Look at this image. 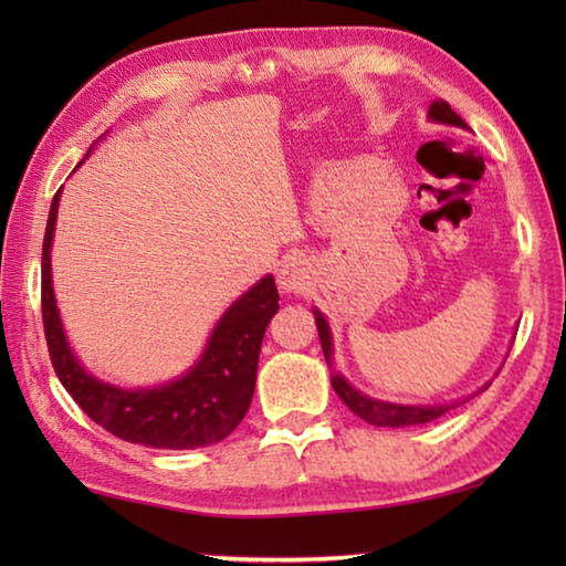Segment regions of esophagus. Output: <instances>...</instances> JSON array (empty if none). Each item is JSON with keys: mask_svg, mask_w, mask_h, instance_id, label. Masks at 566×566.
<instances>
[{"mask_svg": "<svg viewBox=\"0 0 566 566\" xmlns=\"http://www.w3.org/2000/svg\"><path fill=\"white\" fill-rule=\"evenodd\" d=\"M276 282H280L284 292L300 294L306 290V286H310V274H306L302 262H286V264H282L280 274H276Z\"/></svg>", "mask_w": 566, "mask_h": 566, "instance_id": "1", "label": "esophagus"}]
</instances>
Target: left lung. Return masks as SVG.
<instances>
[{"mask_svg": "<svg viewBox=\"0 0 566 566\" xmlns=\"http://www.w3.org/2000/svg\"><path fill=\"white\" fill-rule=\"evenodd\" d=\"M429 117L434 122L442 124H454V127H467V122L459 117V114L449 107L444 99L432 102L429 107ZM317 314V332H319V342H322V352L327 364L332 361V334L327 327V319ZM332 387L337 391L339 399L347 405L354 415L361 417L367 424L375 427H411V424H424V421H432L437 417H442L444 411H449V405L444 407H405V405H389V401H379V399H369L364 397L361 391L354 389L347 379L334 375L332 377Z\"/></svg>", "mask_w": 566, "mask_h": 566, "instance_id": "1", "label": "left lung"}]
</instances>
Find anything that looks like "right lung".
Segmentation results:
<instances>
[{"label":"right lung","mask_w":566,"mask_h":566,"mask_svg":"<svg viewBox=\"0 0 566 566\" xmlns=\"http://www.w3.org/2000/svg\"><path fill=\"white\" fill-rule=\"evenodd\" d=\"M60 191L52 199L42 244V322L52 367L64 389L84 415L124 442L155 449H197L222 442L252 405L266 324L280 310L274 276H264L229 306L189 375L157 389L127 391L104 385L74 359L56 314L50 247Z\"/></svg>","instance_id":"obj_1"}]
</instances>
